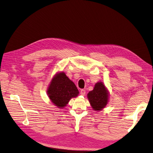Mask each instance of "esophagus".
I'll return each instance as SVG.
<instances>
[{"mask_svg": "<svg viewBox=\"0 0 153 153\" xmlns=\"http://www.w3.org/2000/svg\"><path fill=\"white\" fill-rule=\"evenodd\" d=\"M85 91L84 90V89H82L81 91H80V94L82 95V96H84L85 94Z\"/></svg>", "mask_w": 153, "mask_h": 153, "instance_id": "34e87169", "label": "esophagus"}]
</instances>
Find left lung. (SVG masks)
<instances>
[{"label": "left lung", "instance_id": "left-lung-1", "mask_svg": "<svg viewBox=\"0 0 153 153\" xmlns=\"http://www.w3.org/2000/svg\"><path fill=\"white\" fill-rule=\"evenodd\" d=\"M92 108L96 111L102 110L108 100V91L102 82L96 84L94 89L90 91L87 94Z\"/></svg>", "mask_w": 153, "mask_h": 153}]
</instances>
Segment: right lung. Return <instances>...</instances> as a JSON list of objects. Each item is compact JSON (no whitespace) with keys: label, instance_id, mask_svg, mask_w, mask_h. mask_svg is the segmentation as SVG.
Returning <instances> with one entry per match:
<instances>
[{"label":"right lung","instance_id":"1","mask_svg":"<svg viewBox=\"0 0 153 153\" xmlns=\"http://www.w3.org/2000/svg\"><path fill=\"white\" fill-rule=\"evenodd\" d=\"M47 92L50 100L59 108L66 106L71 98L79 94L75 84L63 72L53 78Z\"/></svg>","mask_w":153,"mask_h":153}]
</instances>
